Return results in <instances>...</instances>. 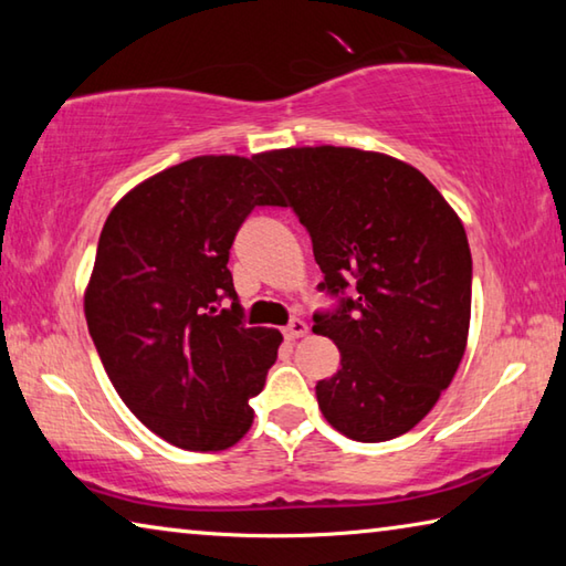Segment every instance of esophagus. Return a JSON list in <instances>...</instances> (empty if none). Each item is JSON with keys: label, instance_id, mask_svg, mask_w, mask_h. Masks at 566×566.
<instances>
[{"label": "esophagus", "instance_id": "esophagus-1", "mask_svg": "<svg viewBox=\"0 0 566 566\" xmlns=\"http://www.w3.org/2000/svg\"><path fill=\"white\" fill-rule=\"evenodd\" d=\"M282 332H284V339L294 342V339H300V337H304L306 332H310V324H306L304 319H292Z\"/></svg>", "mask_w": 566, "mask_h": 566}]
</instances>
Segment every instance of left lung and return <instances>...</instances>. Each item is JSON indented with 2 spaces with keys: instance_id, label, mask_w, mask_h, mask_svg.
Wrapping results in <instances>:
<instances>
[{
  "instance_id": "1",
  "label": "left lung",
  "mask_w": 566,
  "mask_h": 566,
  "mask_svg": "<svg viewBox=\"0 0 566 566\" xmlns=\"http://www.w3.org/2000/svg\"><path fill=\"white\" fill-rule=\"evenodd\" d=\"M312 237L334 312L314 334L342 369L317 381L324 419L357 442H387L424 419L454 379L472 314L462 219L419 169L379 151L294 147L260 155ZM352 285L354 297L343 292Z\"/></svg>"
}]
</instances>
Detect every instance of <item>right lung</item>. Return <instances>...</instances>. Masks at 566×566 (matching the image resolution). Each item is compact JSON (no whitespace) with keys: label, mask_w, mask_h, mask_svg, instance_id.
I'll list each match as a JSON object with an SVG mask.
<instances>
[{"label":"right lung","mask_w":566,"mask_h":566,"mask_svg":"<svg viewBox=\"0 0 566 566\" xmlns=\"http://www.w3.org/2000/svg\"><path fill=\"white\" fill-rule=\"evenodd\" d=\"M254 207H284L260 155H207L159 171L109 212L84 292L117 395L142 424L189 452H219L249 432V399L282 344L276 329L247 327L227 270Z\"/></svg>","instance_id":"right-lung-1"}]
</instances>
